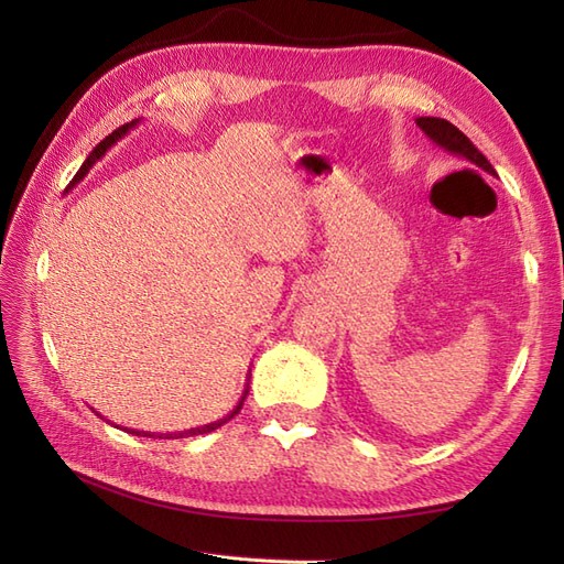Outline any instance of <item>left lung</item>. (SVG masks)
I'll return each mask as SVG.
<instances>
[{
  "label": "left lung",
  "instance_id": "obj_1",
  "mask_svg": "<svg viewBox=\"0 0 564 564\" xmlns=\"http://www.w3.org/2000/svg\"><path fill=\"white\" fill-rule=\"evenodd\" d=\"M416 126L422 128L424 135H426L431 142H436V145H438L441 150H446V152L455 154V158H463V160H467V162H473L475 166H480V170H485L487 174L497 176L495 166L489 164L485 154L473 145L470 138H467L465 133H460V130L455 128L453 123H448L446 118L422 116V118H416Z\"/></svg>",
  "mask_w": 564,
  "mask_h": 564
}]
</instances>
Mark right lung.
Listing matches in <instances>:
<instances>
[{"label": "right lung", "instance_id": "add662e5", "mask_svg": "<svg viewBox=\"0 0 564 564\" xmlns=\"http://www.w3.org/2000/svg\"><path fill=\"white\" fill-rule=\"evenodd\" d=\"M138 126V121H130V123H126V126H121V128H116L111 135H106L97 148H94L91 152H89V158L84 160V164L79 166V172L75 174V178H72V184L69 186H75V184H79L84 176H87V172L91 170L94 164H97L104 154H106V150H111V145H116L118 140H121L130 128H135ZM247 392H249V382L245 386V392H242V398H239V402H237V406L235 410L227 414V416H223V419H218V422H213V424H206V426H196V429H186V431H174V434H154V431H135V429H130L128 434H135V436H150V438H184V436H198V434H210V431H215L218 426H223L225 422H230V419L242 410V402H245V398H247Z\"/></svg>", "mask_w": 564, "mask_h": 564}]
</instances>
